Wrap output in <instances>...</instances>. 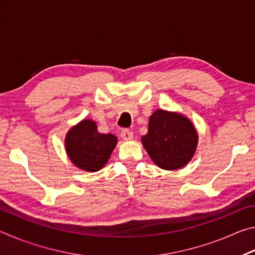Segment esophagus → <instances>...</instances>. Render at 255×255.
<instances>
[{
    "label": "esophagus",
    "mask_w": 255,
    "mask_h": 255,
    "mask_svg": "<svg viewBox=\"0 0 255 255\" xmlns=\"http://www.w3.org/2000/svg\"><path fill=\"white\" fill-rule=\"evenodd\" d=\"M120 137L124 140H131L133 138V133L131 130H128V129H123L122 132H120Z\"/></svg>",
    "instance_id": "obj_1"
}]
</instances>
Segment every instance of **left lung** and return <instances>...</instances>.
<instances>
[{
    "instance_id": "left-lung-1",
    "label": "left lung",
    "mask_w": 255,
    "mask_h": 255,
    "mask_svg": "<svg viewBox=\"0 0 255 255\" xmlns=\"http://www.w3.org/2000/svg\"><path fill=\"white\" fill-rule=\"evenodd\" d=\"M141 143L161 169L176 170L192 158L198 135L193 125L182 115L156 110L150 116L148 132L141 137Z\"/></svg>"
}]
</instances>
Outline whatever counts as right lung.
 <instances>
[{
	"label": "right lung",
	"instance_id": "1",
	"mask_svg": "<svg viewBox=\"0 0 255 255\" xmlns=\"http://www.w3.org/2000/svg\"><path fill=\"white\" fill-rule=\"evenodd\" d=\"M117 144V137L100 133L92 120H83L73 127L65 139L66 152L77 167L89 172L102 169Z\"/></svg>",
	"mask_w": 255,
	"mask_h": 255
}]
</instances>
